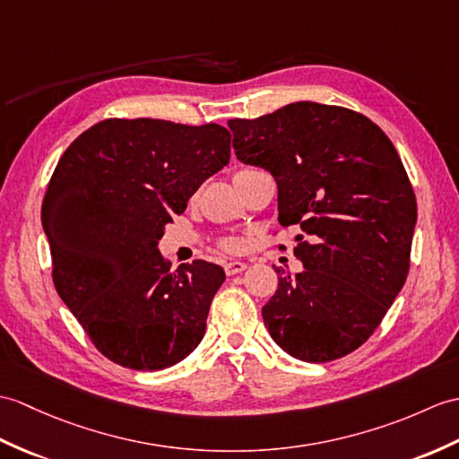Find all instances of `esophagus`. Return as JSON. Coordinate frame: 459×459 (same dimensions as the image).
Returning a JSON list of instances; mask_svg holds the SVG:
<instances>
[{
	"label": "esophagus",
	"instance_id": "esophagus-1",
	"mask_svg": "<svg viewBox=\"0 0 459 459\" xmlns=\"http://www.w3.org/2000/svg\"><path fill=\"white\" fill-rule=\"evenodd\" d=\"M244 270H247V264H244V262H229L225 265L227 275H237V273H242Z\"/></svg>",
	"mask_w": 459,
	"mask_h": 459
}]
</instances>
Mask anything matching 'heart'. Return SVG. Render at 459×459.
<instances>
[{"mask_svg":"<svg viewBox=\"0 0 459 459\" xmlns=\"http://www.w3.org/2000/svg\"><path fill=\"white\" fill-rule=\"evenodd\" d=\"M222 248H225V250H234V248H237V242H234V240H225V242H222Z\"/></svg>","mask_w":459,"mask_h":459,"instance_id":"b5f03b06","label":"heart"}]
</instances>
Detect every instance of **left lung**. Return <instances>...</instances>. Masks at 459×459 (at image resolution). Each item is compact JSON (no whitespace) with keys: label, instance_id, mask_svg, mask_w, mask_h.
I'll return each instance as SVG.
<instances>
[{"label":"left lung","instance_id":"obj_1","mask_svg":"<svg viewBox=\"0 0 459 459\" xmlns=\"http://www.w3.org/2000/svg\"><path fill=\"white\" fill-rule=\"evenodd\" d=\"M229 126L240 162L278 184L280 225L303 230L295 255L305 270L280 278L262 307L265 328L297 359L350 354L374 334L411 265L417 197L395 146L361 113L313 101Z\"/></svg>","mask_w":459,"mask_h":459}]
</instances>
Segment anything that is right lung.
I'll list each match as a JSON object with an SVG mask.
<instances>
[{
    "label": "right lung",
    "mask_w": 459,
    "mask_h": 459,
    "mask_svg": "<svg viewBox=\"0 0 459 459\" xmlns=\"http://www.w3.org/2000/svg\"><path fill=\"white\" fill-rule=\"evenodd\" d=\"M230 158V133L160 119H105L62 154L42 201L52 280L105 358L156 371L205 334L221 265L169 272L158 240L189 197Z\"/></svg>",
    "instance_id": "add662e5"
}]
</instances>
